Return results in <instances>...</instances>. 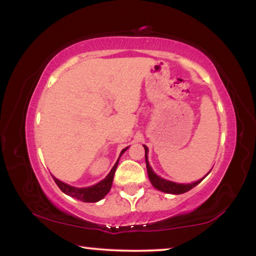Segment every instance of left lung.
<instances>
[{
	"label": "left lung",
	"mask_w": 256,
	"mask_h": 256,
	"mask_svg": "<svg viewBox=\"0 0 256 256\" xmlns=\"http://www.w3.org/2000/svg\"><path fill=\"white\" fill-rule=\"evenodd\" d=\"M144 146V150H146V171H148L149 180L154 185V188H156L157 190L166 192V194H185V192L190 191L191 188H194L196 185H198L202 180H204V178H202V180H199L191 184H178V183H174V182L164 180V178H160V176H157V174L154 172L152 166H150V164L148 162V156H146V154H148V148H146V146Z\"/></svg>",
	"instance_id": "1"
}]
</instances>
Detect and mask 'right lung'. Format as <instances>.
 <instances>
[{
	"label": "right lung",
	"mask_w": 256,
	"mask_h": 256,
	"mask_svg": "<svg viewBox=\"0 0 256 256\" xmlns=\"http://www.w3.org/2000/svg\"><path fill=\"white\" fill-rule=\"evenodd\" d=\"M126 150H127V148L122 150L121 155L126 152ZM118 160H120V157H118ZM118 162L114 164V166L112 168L110 172L107 174V177L104 178V180L99 182L98 184L93 185V186L74 188V186H71V185H68L66 183H62V180H57V178L54 177V176H52V177H54V180L56 182V184L58 185V188H60V190L64 192V194L70 196V197L79 199V200H82L84 202H96L101 200V199H102L104 196H106L108 192H110V188H112V184H113L114 174H115V170H116V168H118Z\"/></svg>",
	"instance_id": "obj_1"
}]
</instances>
